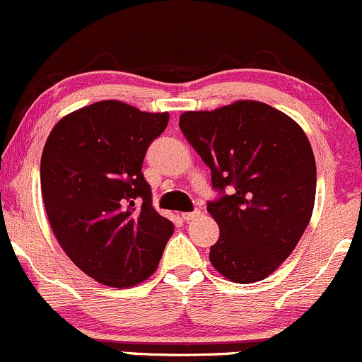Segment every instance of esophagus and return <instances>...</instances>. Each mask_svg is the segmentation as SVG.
Wrapping results in <instances>:
<instances>
[{"instance_id":"esophagus-1","label":"esophagus","mask_w":362,"mask_h":362,"mask_svg":"<svg viewBox=\"0 0 362 362\" xmlns=\"http://www.w3.org/2000/svg\"><path fill=\"white\" fill-rule=\"evenodd\" d=\"M197 216H201V211H199V209H196V211H192V213H182V218H184L185 221L196 220Z\"/></svg>"}]
</instances>
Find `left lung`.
I'll use <instances>...</instances> for the list:
<instances>
[{"label":"left lung","mask_w":362,"mask_h":362,"mask_svg":"<svg viewBox=\"0 0 362 362\" xmlns=\"http://www.w3.org/2000/svg\"><path fill=\"white\" fill-rule=\"evenodd\" d=\"M182 134L223 192L208 204L220 226L213 268L235 284L269 276L291 256L311 220L316 161L296 120L266 103L240 99L211 111H185Z\"/></svg>","instance_id":"8db88e82"}]
</instances>
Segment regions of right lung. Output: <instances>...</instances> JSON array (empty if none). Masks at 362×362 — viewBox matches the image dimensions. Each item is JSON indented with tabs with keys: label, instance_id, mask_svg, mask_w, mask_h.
Wrapping results in <instances>:
<instances>
[{
	"label": "right lung",
	"instance_id": "1",
	"mask_svg": "<svg viewBox=\"0 0 362 362\" xmlns=\"http://www.w3.org/2000/svg\"><path fill=\"white\" fill-rule=\"evenodd\" d=\"M170 115L110 99L51 130L41 158L42 201L66 256L103 285L127 288L156 272L173 223L153 208L146 151Z\"/></svg>",
	"mask_w": 362,
	"mask_h": 362
}]
</instances>
